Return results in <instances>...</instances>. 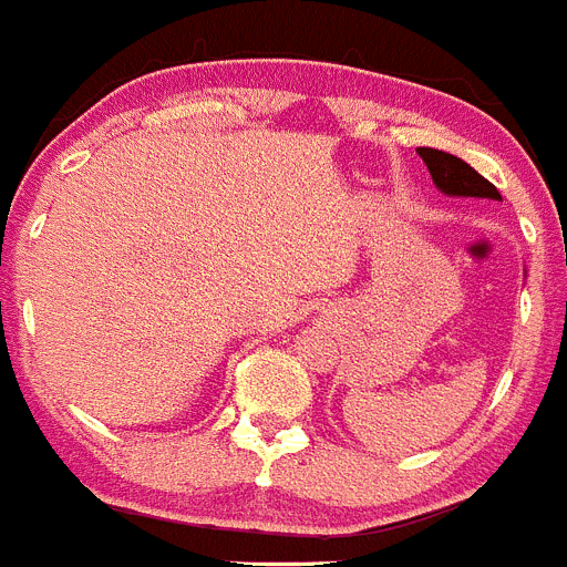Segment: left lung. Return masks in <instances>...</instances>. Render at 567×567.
<instances>
[{
    "mask_svg": "<svg viewBox=\"0 0 567 567\" xmlns=\"http://www.w3.org/2000/svg\"><path fill=\"white\" fill-rule=\"evenodd\" d=\"M417 153L425 162V167H429V173H432V182L440 193L457 195V198H491V202H503V195L497 193V187L488 178H483L471 164L457 158V155L443 153V150L434 147H417Z\"/></svg>",
    "mask_w": 567,
    "mask_h": 567,
    "instance_id": "obj_1",
    "label": "left lung"
}]
</instances>
